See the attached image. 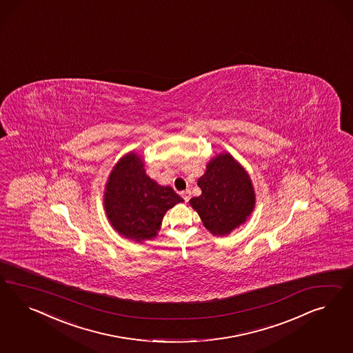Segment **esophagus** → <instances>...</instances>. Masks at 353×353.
Masks as SVG:
<instances>
[{
    "label": "esophagus",
    "mask_w": 353,
    "mask_h": 353,
    "mask_svg": "<svg viewBox=\"0 0 353 353\" xmlns=\"http://www.w3.org/2000/svg\"><path fill=\"white\" fill-rule=\"evenodd\" d=\"M181 196L185 202H189V199L192 196V192H190V190H185V192H181Z\"/></svg>",
    "instance_id": "esophagus-1"
}]
</instances>
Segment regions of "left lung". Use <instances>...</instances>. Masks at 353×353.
I'll return each mask as SVG.
<instances>
[{"instance_id": "8db88e82", "label": "left lung", "mask_w": 353, "mask_h": 353, "mask_svg": "<svg viewBox=\"0 0 353 353\" xmlns=\"http://www.w3.org/2000/svg\"><path fill=\"white\" fill-rule=\"evenodd\" d=\"M198 186L202 194L189 203L211 234H230L254 212L256 195L252 180L228 151L211 158L203 176L198 179Z\"/></svg>"}]
</instances>
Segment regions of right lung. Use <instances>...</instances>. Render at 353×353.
<instances>
[{
    "label": "right lung",
    "instance_id": "obj_1",
    "mask_svg": "<svg viewBox=\"0 0 353 353\" xmlns=\"http://www.w3.org/2000/svg\"><path fill=\"white\" fill-rule=\"evenodd\" d=\"M183 202L171 186L148 176L137 151L123 155L107 177L103 203L107 219L119 234L137 243L158 235L165 212Z\"/></svg>",
    "mask_w": 353,
    "mask_h": 353
}]
</instances>
